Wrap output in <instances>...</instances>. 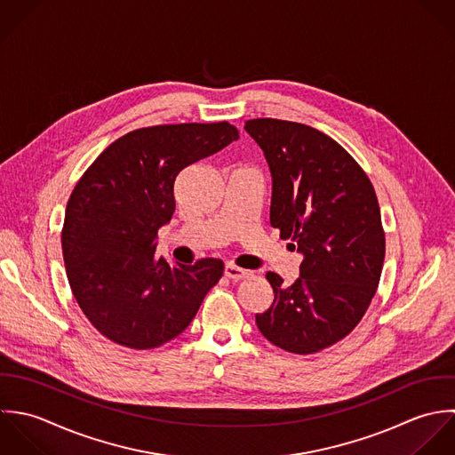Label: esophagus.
Wrapping results in <instances>:
<instances>
[{
  "mask_svg": "<svg viewBox=\"0 0 455 455\" xmlns=\"http://www.w3.org/2000/svg\"><path fill=\"white\" fill-rule=\"evenodd\" d=\"M250 275V271H246V269H241V267H237V266H234V264H227L225 266V277H228V279H244V277H248Z\"/></svg>",
  "mask_w": 455,
  "mask_h": 455,
  "instance_id": "esophagus-1",
  "label": "esophagus"
}]
</instances>
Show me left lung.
I'll return each instance as SVG.
<instances>
[{"instance_id": "1", "label": "left lung", "mask_w": 455, "mask_h": 455, "mask_svg": "<svg viewBox=\"0 0 455 455\" xmlns=\"http://www.w3.org/2000/svg\"><path fill=\"white\" fill-rule=\"evenodd\" d=\"M244 130L271 171V227L302 255L293 284L266 274L274 300L255 322L275 347L315 354L350 334L374 297L385 259L376 193L357 162L311 126L264 117Z\"/></svg>"}]
</instances>
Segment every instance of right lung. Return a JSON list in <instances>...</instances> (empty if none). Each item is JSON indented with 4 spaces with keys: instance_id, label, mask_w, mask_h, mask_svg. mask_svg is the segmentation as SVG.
I'll return each mask as SVG.
<instances>
[{
    "instance_id": "add662e5",
    "label": "right lung",
    "mask_w": 455,
    "mask_h": 455,
    "mask_svg": "<svg viewBox=\"0 0 455 455\" xmlns=\"http://www.w3.org/2000/svg\"><path fill=\"white\" fill-rule=\"evenodd\" d=\"M237 139L227 121L140 128L112 142L77 182L61 234L65 267L81 309L110 341L148 350L174 339L221 277L216 259H158L156 234L176 211L182 169Z\"/></svg>"
}]
</instances>
